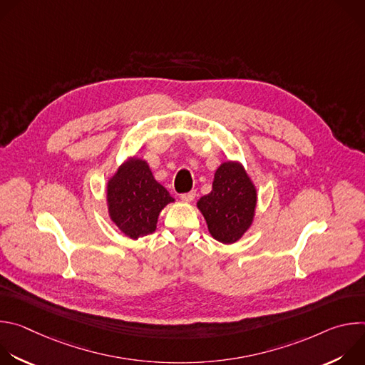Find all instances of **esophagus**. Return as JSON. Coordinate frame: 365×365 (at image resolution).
<instances>
[{"label":"esophagus","mask_w":365,"mask_h":365,"mask_svg":"<svg viewBox=\"0 0 365 365\" xmlns=\"http://www.w3.org/2000/svg\"><path fill=\"white\" fill-rule=\"evenodd\" d=\"M195 196H196V192H195V190H190V192H187V193H182V195H180V199H182V200H186V202H190V200L195 199Z\"/></svg>","instance_id":"obj_1"}]
</instances>
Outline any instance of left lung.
I'll return each mask as SVG.
<instances>
[{"mask_svg": "<svg viewBox=\"0 0 365 365\" xmlns=\"http://www.w3.org/2000/svg\"><path fill=\"white\" fill-rule=\"evenodd\" d=\"M255 202V189L242 166L227 162L215 172L212 190L199 199L197 207L211 235L224 244H232L251 225Z\"/></svg>", "mask_w": 365, "mask_h": 365, "instance_id": "obj_1", "label": "left lung"}]
</instances>
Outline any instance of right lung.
<instances>
[{
  "label": "right lung",
  "mask_w": 365,
  "mask_h": 365,
  "mask_svg": "<svg viewBox=\"0 0 365 365\" xmlns=\"http://www.w3.org/2000/svg\"><path fill=\"white\" fill-rule=\"evenodd\" d=\"M107 192L111 220L133 240L151 234L160 211L175 200L140 159L127 162L110 180Z\"/></svg>",
  "instance_id": "right-lung-1"
}]
</instances>
